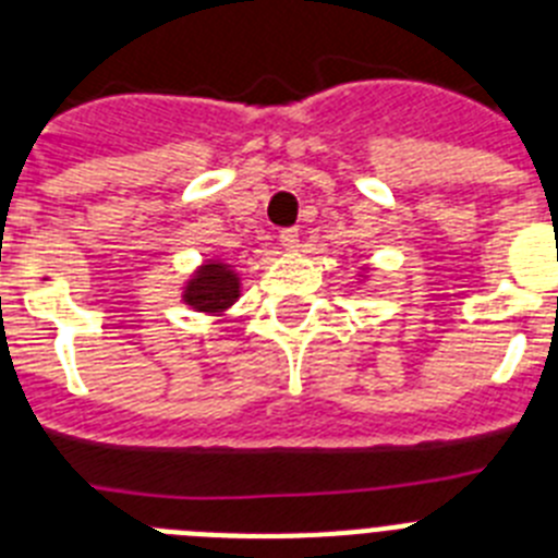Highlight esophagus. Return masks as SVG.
<instances>
[{
    "label": "esophagus",
    "instance_id": "1",
    "mask_svg": "<svg viewBox=\"0 0 558 558\" xmlns=\"http://www.w3.org/2000/svg\"><path fill=\"white\" fill-rule=\"evenodd\" d=\"M279 240H282L284 248H299V229H282Z\"/></svg>",
    "mask_w": 558,
    "mask_h": 558
}]
</instances>
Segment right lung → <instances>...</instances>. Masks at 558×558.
I'll use <instances>...</instances> for the list:
<instances>
[{"instance_id": "1", "label": "right lung", "mask_w": 558, "mask_h": 558, "mask_svg": "<svg viewBox=\"0 0 558 558\" xmlns=\"http://www.w3.org/2000/svg\"><path fill=\"white\" fill-rule=\"evenodd\" d=\"M236 295H240V282L234 279V274L226 265L211 263L204 265L198 276L192 279L184 293V302L201 313H218V310H226L231 302H236Z\"/></svg>"}]
</instances>
